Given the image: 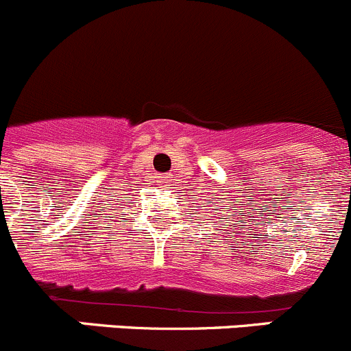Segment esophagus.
<instances>
[{"instance_id":"1","label":"esophagus","mask_w":351,"mask_h":351,"mask_svg":"<svg viewBox=\"0 0 351 351\" xmlns=\"http://www.w3.org/2000/svg\"><path fill=\"white\" fill-rule=\"evenodd\" d=\"M158 179H160V180H158V182H160V184H165V177L158 176Z\"/></svg>"}]
</instances>
